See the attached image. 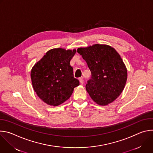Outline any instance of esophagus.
Returning a JSON list of instances; mask_svg holds the SVG:
<instances>
[{
  "label": "esophagus",
  "instance_id": "34e87169",
  "mask_svg": "<svg viewBox=\"0 0 153 153\" xmlns=\"http://www.w3.org/2000/svg\"><path fill=\"white\" fill-rule=\"evenodd\" d=\"M79 82H80V84H83V83H84V80H83V78L82 77H81V78H79Z\"/></svg>",
  "mask_w": 153,
  "mask_h": 153
}]
</instances>
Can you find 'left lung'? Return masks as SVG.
<instances>
[{
  "mask_svg": "<svg viewBox=\"0 0 153 153\" xmlns=\"http://www.w3.org/2000/svg\"><path fill=\"white\" fill-rule=\"evenodd\" d=\"M91 73L86 90L100 106L114 101L122 93L127 80V69L119 54L112 47L94 44L77 49Z\"/></svg>",
  "mask_w": 153,
  "mask_h": 153,
  "instance_id": "obj_1",
  "label": "left lung"
}]
</instances>
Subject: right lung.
Instances as JSON below:
<instances>
[{
	"mask_svg": "<svg viewBox=\"0 0 153 153\" xmlns=\"http://www.w3.org/2000/svg\"><path fill=\"white\" fill-rule=\"evenodd\" d=\"M76 50L53 48L33 66L31 79L33 89L45 103L58 106L68 100L79 82L73 76L70 60Z\"/></svg>",
	"mask_w": 153,
	"mask_h": 153,
	"instance_id": "add662e5",
	"label": "right lung"
}]
</instances>
